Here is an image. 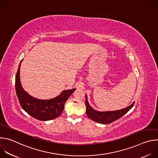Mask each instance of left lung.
Listing matches in <instances>:
<instances>
[{
  "label": "left lung",
  "instance_id": "obj_1",
  "mask_svg": "<svg viewBox=\"0 0 158 158\" xmlns=\"http://www.w3.org/2000/svg\"><path fill=\"white\" fill-rule=\"evenodd\" d=\"M85 104L86 106V114L88 118L91 119L96 123H99L101 124H109L118 120V119L123 116L125 114H126L133 107L134 102L132 103L130 106L121 110L115 111L99 112L93 109L89 106L87 101V96H85Z\"/></svg>",
  "mask_w": 158,
  "mask_h": 158
}]
</instances>
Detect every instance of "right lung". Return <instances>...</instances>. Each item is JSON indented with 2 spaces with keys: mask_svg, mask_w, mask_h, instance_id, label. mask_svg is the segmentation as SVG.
<instances>
[{
  "mask_svg": "<svg viewBox=\"0 0 158 158\" xmlns=\"http://www.w3.org/2000/svg\"><path fill=\"white\" fill-rule=\"evenodd\" d=\"M15 76V91L19 103L27 113L40 121H49L59 116L64 110L65 101L76 89L66 90L59 96L49 100H40L28 94L22 88L20 81V66Z\"/></svg>",
  "mask_w": 158,
  "mask_h": 158,
  "instance_id": "add662e5",
  "label": "right lung"
}]
</instances>
